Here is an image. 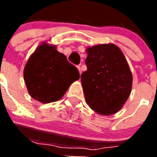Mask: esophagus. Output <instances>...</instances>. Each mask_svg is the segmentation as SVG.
<instances>
[{"instance_id":"esophagus-1","label":"esophagus","mask_w":157,"mask_h":157,"mask_svg":"<svg viewBox=\"0 0 157 157\" xmlns=\"http://www.w3.org/2000/svg\"><path fill=\"white\" fill-rule=\"evenodd\" d=\"M77 67H78V71H79V74L81 75V73H82V69H81V67H80V66H78Z\"/></svg>"}]
</instances>
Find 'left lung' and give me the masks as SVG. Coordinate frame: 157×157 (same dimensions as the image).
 Returning a JSON list of instances; mask_svg holds the SVG:
<instances>
[{"instance_id": "obj_1", "label": "left lung", "mask_w": 157, "mask_h": 157, "mask_svg": "<svg viewBox=\"0 0 157 157\" xmlns=\"http://www.w3.org/2000/svg\"><path fill=\"white\" fill-rule=\"evenodd\" d=\"M87 71L81 75L86 102L102 116L115 114L130 96L133 77L125 56L117 45L101 44L86 48Z\"/></svg>"}]
</instances>
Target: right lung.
Here are the masks:
<instances>
[{
    "instance_id": "obj_1",
    "label": "right lung",
    "mask_w": 157,
    "mask_h": 157,
    "mask_svg": "<svg viewBox=\"0 0 157 157\" xmlns=\"http://www.w3.org/2000/svg\"><path fill=\"white\" fill-rule=\"evenodd\" d=\"M23 77L32 98L48 104L61 99L72 83L79 79V72L56 45L45 41L28 59Z\"/></svg>"
}]
</instances>
